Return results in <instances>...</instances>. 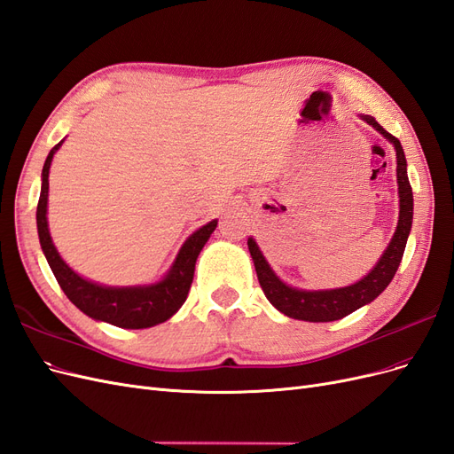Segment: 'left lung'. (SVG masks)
I'll list each match as a JSON object with an SVG mask.
<instances>
[{"label":"left lung","instance_id":"1","mask_svg":"<svg viewBox=\"0 0 454 454\" xmlns=\"http://www.w3.org/2000/svg\"><path fill=\"white\" fill-rule=\"evenodd\" d=\"M362 121L373 126L379 134H383L394 145V149H396V177L400 196V221L396 231H394V238L390 239L383 256L379 258L375 268L365 275L364 279L350 286L332 290H300L285 285L270 268L264 254L260 253L256 241L253 238H248L247 245L248 251H251L262 290H264L266 298L275 309H279L290 318L307 320V323H332V320H340L350 315L353 311L360 309L362 305L373 301L381 294L392 281V277L396 273L402 262L405 243L413 223V190L407 177L405 154L398 137L388 134L373 116L362 114Z\"/></svg>","mask_w":454,"mask_h":454}]
</instances>
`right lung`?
I'll return each instance as SVG.
<instances>
[{
    "instance_id": "right-lung-1",
    "label": "right lung",
    "mask_w": 454,
    "mask_h": 454,
    "mask_svg": "<svg viewBox=\"0 0 454 454\" xmlns=\"http://www.w3.org/2000/svg\"><path fill=\"white\" fill-rule=\"evenodd\" d=\"M62 143L64 141L54 145L45 160V166H43V183L37 203L39 243L58 285H60L69 301L73 305H77L84 315H89L90 318L96 320H104V323H109L113 326L139 330L164 323V320L177 313L181 309V305L184 303L190 285H192L194 279L198 254L203 245L211 238V233L215 231L216 221L201 226L184 241L177 258L173 262L171 270L160 283L147 286H104L89 279H82V277L73 271L62 260V256L58 254L47 223L49 169L52 156L60 149Z\"/></svg>"
}]
</instances>
